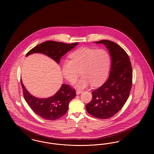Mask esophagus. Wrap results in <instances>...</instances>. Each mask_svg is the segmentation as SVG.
I'll use <instances>...</instances> for the list:
<instances>
[{
    "label": "esophagus",
    "mask_w": 154,
    "mask_h": 154,
    "mask_svg": "<svg viewBox=\"0 0 154 154\" xmlns=\"http://www.w3.org/2000/svg\"><path fill=\"white\" fill-rule=\"evenodd\" d=\"M82 92V91H80V90H77V91H76V94H77V95H79V94H80Z\"/></svg>",
    "instance_id": "34e87169"
}]
</instances>
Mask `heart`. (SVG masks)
Returning a JSON list of instances; mask_svg holds the SVG:
<instances>
[{"label":"heart","mask_w":154,"mask_h":154,"mask_svg":"<svg viewBox=\"0 0 154 154\" xmlns=\"http://www.w3.org/2000/svg\"><path fill=\"white\" fill-rule=\"evenodd\" d=\"M70 60H65L62 65V72L66 80L74 82L81 73L82 77L75 87L78 89L91 85L98 87L108 77L111 65L109 54L104 50L81 48L70 55Z\"/></svg>","instance_id":"obj_1"}]
</instances>
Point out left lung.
Instances as JSON below:
<instances>
[{
  "label": "left lung",
  "instance_id": "8db88e82",
  "mask_svg": "<svg viewBox=\"0 0 154 154\" xmlns=\"http://www.w3.org/2000/svg\"><path fill=\"white\" fill-rule=\"evenodd\" d=\"M110 52L111 66L109 77L102 85L92 92V100L86 105L88 113L94 117L107 119L116 115L127 101L132 85V68L124 50L116 43L103 40Z\"/></svg>",
  "mask_w": 154,
  "mask_h": 154
}]
</instances>
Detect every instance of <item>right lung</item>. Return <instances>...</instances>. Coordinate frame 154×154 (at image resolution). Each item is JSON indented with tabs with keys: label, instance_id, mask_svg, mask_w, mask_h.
Instances as JSON below:
<instances>
[{
	"label": "right lung",
	"instance_id": "right-lung-1",
	"mask_svg": "<svg viewBox=\"0 0 154 154\" xmlns=\"http://www.w3.org/2000/svg\"><path fill=\"white\" fill-rule=\"evenodd\" d=\"M78 44L79 43L66 44L55 41H46L33 48L26 56L34 53H42L59 63L62 57ZM21 83L24 99L30 108L37 116L47 120L54 121L63 117L67 111L69 102L76 96L75 89L69 85L62 84L54 95L40 99L31 95L24 87L21 80Z\"/></svg>",
	"mask_w": 154,
	"mask_h": 154
}]
</instances>
